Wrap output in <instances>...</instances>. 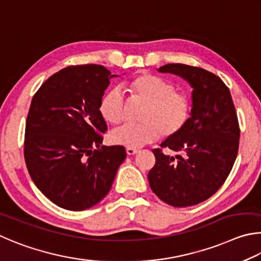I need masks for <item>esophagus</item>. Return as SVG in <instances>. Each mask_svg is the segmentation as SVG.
I'll use <instances>...</instances> for the list:
<instances>
[{"label": "esophagus", "instance_id": "1", "mask_svg": "<svg viewBox=\"0 0 261 261\" xmlns=\"http://www.w3.org/2000/svg\"><path fill=\"white\" fill-rule=\"evenodd\" d=\"M126 152L127 154H129V156H132V154H135L139 152V149H134V148H126Z\"/></svg>", "mask_w": 261, "mask_h": 261}]
</instances>
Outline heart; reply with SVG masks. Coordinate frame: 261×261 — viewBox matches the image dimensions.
Returning a JSON list of instances; mask_svg holds the SVG:
<instances>
[{
	"label": "heart",
	"mask_w": 261,
	"mask_h": 261,
	"mask_svg": "<svg viewBox=\"0 0 261 261\" xmlns=\"http://www.w3.org/2000/svg\"><path fill=\"white\" fill-rule=\"evenodd\" d=\"M132 102L144 104L138 117V125L123 126L110 134L113 144L141 148L158 136L172 139L179 135L191 116L190 99L176 91L175 86L164 77L142 72L125 84ZM99 113L105 121L119 125L126 116V99L119 89L107 91L99 102Z\"/></svg>",
	"instance_id": "heart-1"
}]
</instances>
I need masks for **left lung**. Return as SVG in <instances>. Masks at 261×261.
I'll use <instances>...</instances> for the list:
<instances>
[{
	"mask_svg": "<svg viewBox=\"0 0 261 261\" xmlns=\"http://www.w3.org/2000/svg\"><path fill=\"white\" fill-rule=\"evenodd\" d=\"M158 71L189 82L193 107L185 129L161 144L168 153L152 150L156 164L148 174L149 185L166 204L191 206L216 194L229 175L240 143L236 110L228 87L204 68L166 64Z\"/></svg>",
	"mask_w": 261,
	"mask_h": 261,
	"instance_id": "obj_1",
	"label": "left lung"
}]
</instances>
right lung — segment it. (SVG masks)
Here are the masks:
<instances>
[{
    "label": "right lung",
    "instance_id": "1",
    "mask_svg": "<svg viewBox=\"0 0 261 261\" xmlns=\"http://www.w3.org/2000/svg\"><path fill=\"white\" fill-rule=\"evenodd\" d=\"M114 76L102 65L68 66L45 80L32 99L26 166L38 189L59 207L82 211L100 202L125 161L122 145H102L108 126L99 102Z\"/></svg>",
    "mask_w": 261,
    "mask_h": 261
}]
</instances>
